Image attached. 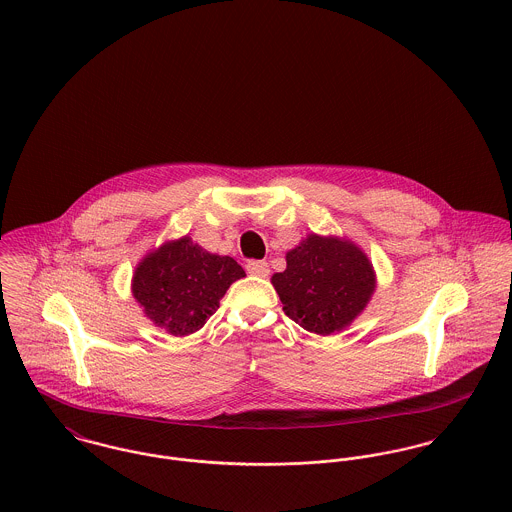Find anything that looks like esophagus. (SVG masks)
Segmentation results:
<instances>
[{"label":"esophagus","mask_w":512,"mask_h":512,"mask_svg":"<svg viewBox=\"0 0 512 512\" xmlns=\"http://www.w3.org/2000/svg\"><path fill=\"white\" fill-rule=\"evenodd\" d=\"M247 273L253 277H269V263L267 261H249L247 263Z\"/></svg>","instance_id":"esophagus-1"}]
</instances>
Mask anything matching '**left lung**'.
<instances>
[{"label":"left lung","mask_w":512,"mask_h":512,"mask_svg":"<svg viewBox=\"0 0 512 512\" xmlns=\"http://www.w3.org/2000/svg\"><path fill=\"white\" fill-rule=\"evenodd\" d=\"M284 314L306 332L330 336L367 308L377 275L367 253L338 235H306L286 251V269L271 277Z\"/></svg>","instance_id":"8db88e82"}]
</instances>
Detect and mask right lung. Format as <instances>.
Wrapping results in <instances>:
<instances>
[{"instance_id": "1", "label": "right lung", "mask_w": 512, "mask_h": 512, "mask_svg": "<svg viewBox=\"0 0 512 512\" xmlns=\"http://www.w3.org/2000/svg\"><path fill=\"white\" fill-rule=\"evenodd\" d=\"M243 277L233 257L210 253L184 235L137 263L131 294L157 328L182 338L198 332L220 308L229 286Z\"/></svg>"}]
</instances>
